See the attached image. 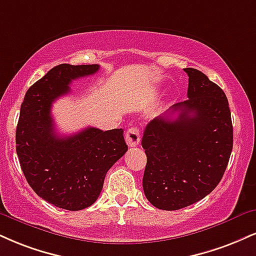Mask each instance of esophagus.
Listing matches in <instances>:
<instances>
[{"label":"esophagus","mask_w":256,"mask_h":256,"mask_svg":"<svg viewBox=\"0 0 256 256\" xmlns=\"http://www.w3.org/2000/svg\"><path fill=\"white\" fill-rule=\"evenodd\" d=\"M125 140H126V143H128V146H131V148L137 146L140 142V128H136V126H132L131 128H128V131L126 132V134H125Z\"/></svg>","instance_id":"34e87169"}]
</instances>
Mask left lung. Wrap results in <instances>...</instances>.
I'll use <instances>...</instances> for the list:
<instances>
[{"label":"left lung","instance_id":"1","mask_svg":"<svg viewBox=\"0 0 256 256\" xmlns=\"http://www.w3.org/2000/svg\"><path fill=\"white\" fill-rule=\"evenodd\" d=\"M188 100L146 125L143 190L155 208L180 210L216 188L232 150V122L224 92L205 74L186 68ZM177 116H174V113Z\"/></svg>","mask_w":256,"mask_h":256}]
</instances>
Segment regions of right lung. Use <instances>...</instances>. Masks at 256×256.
I'll use <instances>...</instances> for the list:
<instances>
[{"label": "right lung", "mask_w": 256, "mask_h": 256, "mask_svg": "<svg viewBox=\"0 0 256 256\" xmlns=\"http://www.w3.org/2000/svg\"><path fill=\"white\" fill-rule=\"evenodd\" d=\"M98 69V64H60L30 86L21 104L15 136L21 169L40 198L64 210L93 205L108 169L128 152L122 128H87L66 137L56 134L52 102L69 93L74 80Z\"/></svg>", "instance_id": "obj_1"}]
</instances>
